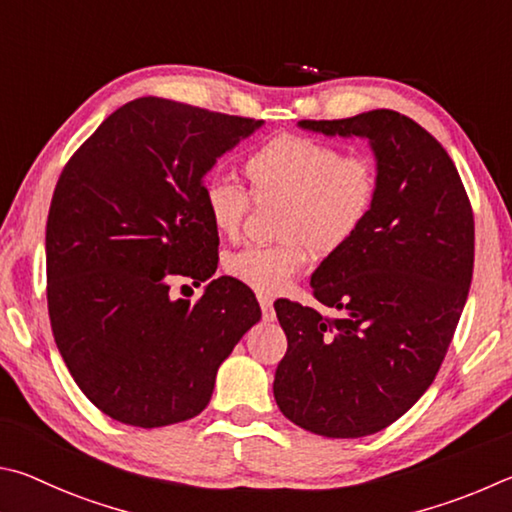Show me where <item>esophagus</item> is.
<instances>
[{
	"mask_svg": "<svg viewBox=\"0 0 512 512\" xmlns=\"http://www.w3.org/2000/svg\"><path fill=\"white\" fill-rule=\"evenodd\" d=\"M258 303H261L263 319L265 321H274L276 319V312H274V306H272V297H267V294H258Z\"/></svg>",
	"mask_w": 512,
	"mask_h": 512,
	"instance_id": "34e87169",
	"label": "esophagus"
}]
</instances>
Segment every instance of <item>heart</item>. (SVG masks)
Wrapping results in <instances>:
<instances>
[{"label": "heart", "mask_w": 512, "mask_h": 512, "mask_svg": "<svg viewBox=\"0 0 512 512\" xmlns=\"http://www.w3.org/2000/svg\"><path fill=\"white\" fill-rule=\"evenodd\" d=\"M256 202H283L279 245H256L224 258V272L258 294H279L308 261L335 256L360 236L382 195L380 166L364 152L344 155L333 143L308 137H276L245 159ZM251 206L236 182L213 179L204 209L213 229L238 236Z\"/></svg>", "instance_id": "b5f03b06"}]
</instances>
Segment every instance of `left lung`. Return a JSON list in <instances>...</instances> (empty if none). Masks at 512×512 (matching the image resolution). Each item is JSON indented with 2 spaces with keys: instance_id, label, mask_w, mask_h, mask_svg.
I'll return each instance as SVG.
<instances>
[{
  "instance_id": "obj_1",
  "label": "left lung",
  "mask_w": 512,
  "mask_h": 512,
  "mask_svg": "<svg viewBox=\"0 0 512 512\" xmlns=\"http://www.w3.org/2000/svg\"><path fill=\"white\" fill-rule=\"evenodd\" d=\"M299 125L369 139L382 195L360 236L312 274V294L337 317L274 303L288 337L274 398L312 434L360 438L407 414L441 369L472 283V204L447 150L405 114Z\"/></svg>"
}]
</instances>
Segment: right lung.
Masks as SVG:
<instances>
[{"instance_id": "right-lung-1", "label": "right lung", "mask_w": 512, "mask_h": 512, "mask_svg": "<svg viewBox=\"0 0 512 512\" xmlns=\"http://www.w3.org/2000/svg\"><path fill=\"white\" fill-rule=\"evenodd\" d=\"M263 121L143 96L98 125L62 168L47 218L56 346L94 407L134 427L209 405L215 373L261 319L247 285L220 279L204 175ZM186 288V285H182Z\"/></svg>"}]
</instances>
